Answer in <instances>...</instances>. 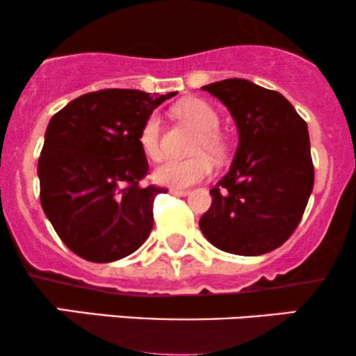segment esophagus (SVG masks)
I'll use <instances>...</instances> for the list:
<instances>
[{"label":"esophagus","mask_w":356,"mask_h":356,"mask_svg":"<svg viewBox=\"0 0 356 356\" xmlns=\"http://www.w3.org/2000/svg\"><path fill=\"white\" fill-rule=\"evenodd\" d=\"M171 195L186 196V195H190V190H177V188H173V190H171Z\"/></svg>","instance_id":"esophagus-1"}]
</instances>
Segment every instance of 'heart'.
Masks as SVG:
<instances>
[{"mask_svg":"<svg viewBox=\"0 0 356 356\" xmlns=\"http://www.w3.org/2000/svg\"><path fill=\"white\" fill-rule=\"evenodd\" d=\"M177 115L179 118L190 121L200 129L196 138L195 152H210L213 156L221 158L225 154V140L220 135V118L218 113L203 99H186L177 106ZM140 145L152 160H161L163 145H161V118L158 113H152L145 120L143 127L140 129ZM213 173V160L210 154L198 153L185 160H166L154 170V179L160 185L177 188H188L195 183L202 181Z\"/></svg>","mask_w":356,"mask_h":356,"instance_id":"heart-1","label":"heart"}]
</instances>
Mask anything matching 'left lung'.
Here are the masks:
<instances>
[{
	"label": "left lung",
	"instance_id": "1",
	"mask_svg": "<svg viewBox=\"0 0 356 356\" xmlns=\"http://www.w3.org/2000/svg\"><path fill=\"white\" fill-rule=\"evenodd\" d=\"M202 90L218 98L238 128L229 171L210 190L200 229L227 253L258 257L282 246L302 220L315 171L308 127L278 91L229 78Z\"/></svg>",
	"mask_w": 356,
	"mask_h": 356
}]
</instances>
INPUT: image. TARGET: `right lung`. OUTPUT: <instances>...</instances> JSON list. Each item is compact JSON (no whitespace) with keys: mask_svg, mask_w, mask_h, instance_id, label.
Wrapping results in <instances>:
<instances>
[{"mask_svg":"<svg viewBox=\"0 0 356 356\" xmlns=\"http://www.w3.org/2000/svg\"><path fill=\"white\" fill-rule=\"evenodd\" d=\"M175 95L93 91L49 120L38 160L41 207L78 257L116 261L149 236L153 200L166 190L140 186L148 173L140 129L154 108Z\"/></svg>","mask_w":356,"mask_h":356,"instance_id":"add662e5","label":"right lung"}]
</instances>
